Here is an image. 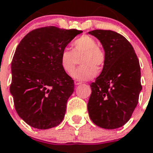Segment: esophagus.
<instances>
[{
  "instance_id": "1",
  "label": "esophagus",
  "mask_w": 153,
  "mask_h": 153,
  "mask_svg": "<svg viewBox=\"0 0 153 153\" xmlns=\"http://www.w3.org/2000/svg\"><path fill=\"white\" fill-rule=\"evenodd\" d=\"M74 84H75V85H80V84H82V81H80V80H75Z\"/></svg>"
}]
</instances>
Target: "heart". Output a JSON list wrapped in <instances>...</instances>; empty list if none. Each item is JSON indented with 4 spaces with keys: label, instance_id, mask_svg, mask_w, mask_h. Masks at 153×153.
I'll return each mask as SVG.
<instances>
[{
    "label": "heart",
    "instance_id": "heart-1",
    "mask_svg": "<svg viewBox=\"0 0 153 153\" xmlns=\"http://www.w3.org/2000/svg\"><path fill=\"white\" fill-rule=\"evenodd\" d=\"M73 51L65 48L60 53L61 66L65 72L70 73L75 68L77 59L82 57V66L74 71L71 76L78 80H88L96 76L97 68L100 69L105 62V53L98 47L93 38L84 35L72 43Z\"/></svg>",
    "mask_w": 153,
    "mask_h": 153
}]
</instances>
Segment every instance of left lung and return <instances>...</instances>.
<instances>
[{"label":"left lung","instance_id":"left-lung-1","mask_svg":"<svg viewBox=\"0 0 153 153\" xmlns=\"http://www.w3.org/2000/svg\"><path fill=\"white\" fill-rule=\"evenodd\" d=\"M100 40L105 51L100 75L90 86L89 117L96 126L113 129L131 118L142 89L138 58L124 36L110 30L89 31Z\"/></svg>","mask_w":153,"mask_h":153}]
</instances>
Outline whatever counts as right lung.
Listing matches in <instances>:
<instances>
[{"label":"right lung","mask_w":153,"mask_h":153,"mask_svg":"<svg viewBox=\"0 0 153 153\" xmlns=\"http://www.w3.org/2000/svg\"><path fill=\"white\" fill-rule=\"evenodd\" d=\"M82 32L53 26L37 28L16 47L10 92L17 114L30 126L50 129L63 120L74 82L61 66L60 53Z\"/></svg>","instance_id":"1"}]
</instances>
